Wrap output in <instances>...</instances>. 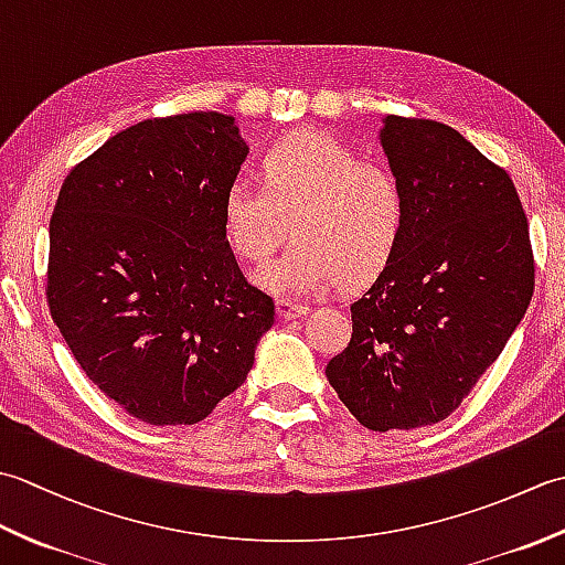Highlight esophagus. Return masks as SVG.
<instances>
[{
  "label": "esophagus",
  "mask_w": 565,
  "mask_h": 565,
  "mask_svg": "<svg viewBox=\"0 0 565 565\" xmlns=\"http://www.w3.org/2000/svg\"><path fill=\"white\" fill-rule=\"evenodd\" d=\"M276 310H279L281 320H296V318H303L310 308L301 306V303H294V301H279L276 303Z\"/></svg>",
  "instance_id": "1"
}]
</instances>
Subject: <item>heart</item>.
Returning a JSON list of instances; mask_svg holds the SVG:
<instances>
[{
    "label": "heart",
    "instance_id": "1",
    "mask_svg": "<svg viewBox=\"0 0 565 565\" xmlns=\"http://www.w3.org/2000/svg\"><path fill=\"white\" fill-rule=\"evenodd\" d=\"M262 184L235 179L223 194V233L235 255L264 264L291 233L298 243L257 281L284 298L364 284L388 267L405 231V191L386 164L362 160L328 134L276 140Z\"/></svg>",
    "mask_w": 565,
    "mask_h": 565
}]
</instances>
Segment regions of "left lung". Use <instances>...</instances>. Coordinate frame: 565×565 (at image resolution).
I'll return each instance as SVG.
<instances>
[{
    "label": "left lung",
    "instance_id": "obj_1",
    "mask_svg": "<svg viewBox=\"0 0 565 565\" xmlns=\"http://www.w3.org/2000/svg\"><path fill=\"white\" fill-rule=\"evenodd\" d=\"M383 150L405 191L391 264L352 303V340L326 369L374 431L447 419L505 350L534 294L518 189L459 130L386 116Z\"/></svg>",
    "mask_w": 565,
    "mask_h": 565
}]
</instances>
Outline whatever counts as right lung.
<instances>
[{"label": "right lung", "instance_id": "1", "mask_svg": "<svg viewBox=\"0 0 565 565\" xmlns=\"http://www.w3.org/2000/svg\"><path fill=\"white\" fill-rule=\"evenodd\" d=\"M247 146L233 116L148 118L65 177L45 298L87 379L148 425H196L239 388L274 326L223 233Z\"/></svg>", "mask_w": 565, "mask_h": 565}]
</instances>
